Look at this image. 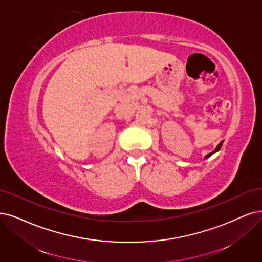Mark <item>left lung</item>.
<instances>
[{"label": "left lung", "mask_w": 262, "mask_h": 262, "mask_svg": "<svg viewBox=\"0 0 262 262\" xmlns=\"http://www.w3.org/2000/svg\"><path fill=\"white\" fill-rule=\"evenodd\" d=\"M221 146H222V141H221V142H220V143L218 144V146L216 147V149H215L214 151H212V152H210V153H208V154H207V156H205V159H208L209 157H211V156H212V154H214V153H216V152H218V151L220 150Z\"/></svg>", "instance_id": "left-lung-1"}]
</instances>
